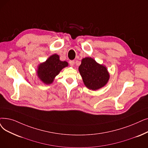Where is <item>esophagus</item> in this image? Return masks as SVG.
Segmentation results:
<instances>
[{
  "label": "esophagus",
  "instance_id": "esophagus-1",
  "mask_svg": "<svg viewBox=\"0 0 148 148\" xmlns=\"http://www.w3.org/2000/svg\"><path fill=\"white\" fill-rule=\"evenodd\" d=\"M69 65L71 66H74V60H70L69 62Z\"/></svg>",
  "mask_w": 148,
  "mask_h": 148
}]
</instances>
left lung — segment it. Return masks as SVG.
<instances>
[{"label": "left lung", "instance_id": "obj_1", "mask_svg": "<svg viewBox=\"0 0 148 148\" xmlns=\"http://www.w3.org/2000/svg\"><path fill=\"white\" fill-rule=\"evenodd\" d=\"M79 71L85 85L93 91L105 86L110 79L106 68L91 57H85L82 60Z\"/></svg>", "mask_w": 148, "mask_h": 148}]
</instances>
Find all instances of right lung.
<instances>
[{
	"label": "right lung",
	"instance_id": "add662e5",
	"mask_svg": "<svg viewBox=\"0 0 148 148\" xmlns=\"http://www.w3.org/2000/svg\"><path fill=\"white\" fill-rule=\"evenodd\" d=\"M68 66L67 62L60 60L59 56L55 54L38 66L37 76L45 84L49 85L53 82L56 76L59 74L60 71Z\"/></svg>",
	"mask_w": 148,
	"mask_h": 148
}]
</instances>
